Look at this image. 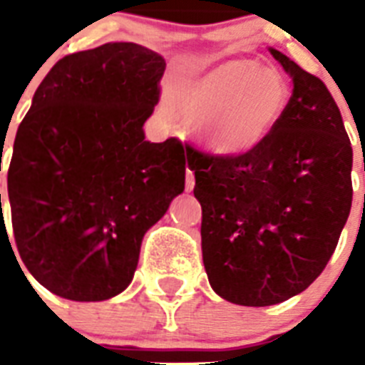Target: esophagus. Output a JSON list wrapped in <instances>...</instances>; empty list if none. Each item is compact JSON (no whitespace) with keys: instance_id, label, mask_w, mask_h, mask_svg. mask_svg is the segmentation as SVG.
Returning a JSON list of instances; mask_svg holds the SVG:
<instances>
[{"instance_id":"esophagus-1","label":"esophagus","mask_w":365,"mask_h":365,"mask_svg":"<svg viewBox=\"0 0 365 365\" xmlns=\"http://www.w3.org/2000/svg\"><path fill=\"white\" fill-rule=\"evenodd\" d=\"M195 187V174L187 168V174H185V191H193Z\"/></svg>"}]
</instances>
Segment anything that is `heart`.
Returning <instances> with one entry per match:
<instances>
[{
	"label": "heart",
	"instance_id": "1",
	"mask_svg": "<svg viewBox=\"0 0 365 365\" xmlns=\"http://www.w3.org/2000/svg\"><path fill=\"white\" fill-rule=\"evenodd\" d=\"M289 91L282 76L250 60H229L180 85L178 111L206 148L242 155L265 142L288 110ZM168 110V108H165Z\"/></svg>",
	"mask_w": 365,
	"mask_h": 365
}]
</instances>
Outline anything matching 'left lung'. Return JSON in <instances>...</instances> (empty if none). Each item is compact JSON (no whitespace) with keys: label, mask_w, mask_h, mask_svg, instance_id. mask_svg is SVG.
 Wrapping results in <instances>:
<instances>
[{"label":"left lung","mask_w":365,"mask_h":365,"mask_svg":"<svg viewBox=\"0 0 365 365\" xmlns=\"http://www.w3.org/2000/svg\"><path fill=\"white\" fill-rule=\"evenodd\" d=\"M271 54L294 83L271 136L242 155L185 143L206 274L220 297L244 307L277 305L309 288L352 205V148L334 96L286 54Z\"/></svg>","instance_id":"8db88e82"}]
</instances>
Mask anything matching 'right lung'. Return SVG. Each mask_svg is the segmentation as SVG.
Listing matches in <instances>:
<instances>
[{
  "label": "right lung",
  "instance_id": "1",
  "mask_svg": "<svg viewBox=\"0 0 365 365\" xmlns=\"http://www.w3.org/2000/svg\"><path fill=\"white\" fill-rule=\"evenodd\" d=\"M165 68L136 43L68 54L16 130L7 172L14 242L31 277L64 299L121 294L143 235L185 187L182 142H145L142 128Z\"/></svg>",
  "mask_w": 365,
  "mask_h": 365
}]
</instances>
